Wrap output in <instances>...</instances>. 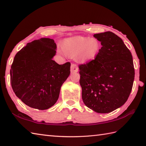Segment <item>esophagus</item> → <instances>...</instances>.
<instances>
[{
	"mask_svg": "<svg viewBox=\"0 0 146 146\" xmlns=\"http://www.w3.org/2000/svg\"><path fill=\"white\" fill-rule=\"evenodd\" d=\"M78 68L76 66V64L75 63H71V72L76 73L78 71Z\"/></svg>",
	"mask_w": 146,
	"mask_h": 146,
	"instance_id": "obj_1",
	"label": "esophagus"
}]
</instances>
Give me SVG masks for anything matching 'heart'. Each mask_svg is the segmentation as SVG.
I'll return each mask as SVG.
<instances>
[{
    "instance_id": "obj_1",
    "label": "heart",
    "mask_w": 146,
    "mask_h": 146,
    "mask_svg": "<svg viewBox=\"0 0 146 146\" xmlns=\"http://www.w3.org/2000/svg\"><path fill=\"white\" fill-rule=\"evenodd\" d=\"M64 51L70 56H75L79 61L86 62L94 59L100 48L97 39L76 36L66 39L63 43Z\"/></svg>"
}]
</instances>
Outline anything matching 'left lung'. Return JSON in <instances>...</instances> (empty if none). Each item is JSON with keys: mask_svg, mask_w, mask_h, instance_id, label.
Instances as JSON below:
<instances>
[{"mask_svg": "<svg viewBox=\"0 0 146 146\" xmlns=\"http://www.w3.org/2000/svg\"><path fill=\"white\" fill-rule=\"evenodd\" d=\"M94 37L102 47L94 60L78 66L82 99L96 112L109 113L122 106L131 94L135 75L132 56L112 32Z\"/></svg>", "mask_w": 146, "mask_h": 146, "instance_id": "1", "label": "left lung"}]
</instances>
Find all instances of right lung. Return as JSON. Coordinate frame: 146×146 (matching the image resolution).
Masks as SVG:
<instances>
[{
    "instance_id": "right-lung-1",
    "label": "right lung",
    "mask_w": 146,
    "mask_h": 146,
    "mask_svg": "<svg viewBox=\"0 0 146 146\" xmlns=\"http://www.w3.org/2000/svg\"><path fill=\"white\" fill-rule=\"evenodd\" d=\"M56 44L41 38L27 43L15 54L10 70L15 95L33 108L46 110L57 102L61 86L70 74V63L52 60Z\"/></svg>"
}]
</instances>
